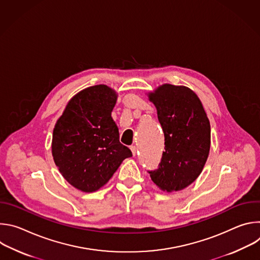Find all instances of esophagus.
<instances>
[{"mask_svg": "<svg viewBox=\"0 0 260 260\" xmlns=\"http://www.w3.org/2000/svg\"><path fill=\"white\" fill-rule=\"evenodd\" d=\"M131 150H132L133 155L136 156V154H137V147L136 146H131Z\"/></svg>", "mask_w": 260, "mask_h": 260, "instance_id": "34e87169", "label": "esophagus"}]
</instances>
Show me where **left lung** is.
<instances>
[{"instance_id":"left-lung-1","label":"left lung","mask_w":260,"mask_h":260,"mask_svg":"<svg viewBox=\"0 0 260 260\" xmlns=\"http://www.w3.org/2000/svg\"><path fill=\"white\" fill-rule=\"evenodd\" d=\"M147 95L157 110L166 146L150 177L162 191L182 190L198 179L208 159L209 118L197 93L186 86L165 83Z\"/></svg>"}]
</instances>
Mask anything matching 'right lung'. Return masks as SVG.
<instances>
[{"label":"right lung","mask_w":260,"mask_h":260,"mask_svg":"<svg viewBox=\"0 0 260 260\" xmlns=\"http://www.w3.org/2000/svg\"><path fill=\"white\" fill-rule=\"evenodd\" d=\"M117 92L105 84L74 95L57 119L51 152L62 177L83 192H93L111 179L132 151L119 142L111 113Z\"/></svg>","instance_id":"add662e5"}]
</instances>
